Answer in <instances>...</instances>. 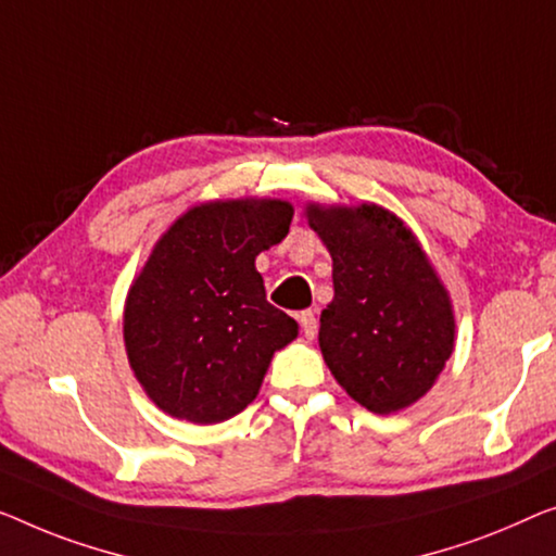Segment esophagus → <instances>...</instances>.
<instances>
[{"label":"esophagus","mask_w":556,"mask_h":556,"mask_svg":"<svg viewBox=\"0 0 556 556\" xmlns=\"http://www.w3.org/2000/svg\"><path fill=\"white\" fill-rule=\"evenodd\" d=\"M300 325H302V331H304L306 339L317 337V317H314L312 309H304L300 314Z\"/></svg>","instance_id":"1"}]
</instances>
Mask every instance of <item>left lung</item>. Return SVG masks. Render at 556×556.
<instances>
[{
  "mask_svg": "<svg viewBox=\"0 0 556 556\" xmlns=\"http://www.w3.org/2000/svg\"><path fill=\"white\" fill-rule=\"evenodd\" d=\"M331 254L334 300L319 350L346 394L375 414L425 396L454 352L450 294L412 229L384 206H306Z\"/></svg>",
  "mask_w": 556,
  "mask_h": 556,
  "instance_id": "1",
  "label": "left lung"
}]
</instances>
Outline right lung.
I'll list each match as a JSON object with an SVG mask.
<instances>
[{
  "mask_svg": "<svg viewBox=\"0 0 556 556\" xmlns=\"http://www.w3.org/2000/svg\"><path fill=\"white\" fill-rule=\"evenodd\" d=\"M292 214L281 199L206 202L154 244L124 304V346L162 412L217 425L260 394L300 327L267 302L254 260L287 237Z\"/></svg>",
  "mask_w": 556,
  "mask_h": 556,
  "instance_id": "obj_1",
  "label": "right lung"
}]
</instances>
